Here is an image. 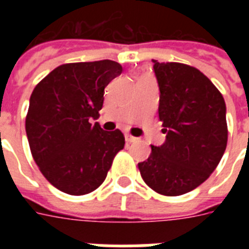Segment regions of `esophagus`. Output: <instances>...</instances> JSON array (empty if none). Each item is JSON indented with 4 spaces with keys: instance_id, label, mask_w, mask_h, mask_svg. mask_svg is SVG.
<instances>
[{
    "instance_id": "esophagus-1",
    "label": "esophagus",
    "mask_w": 249,
    "mask_h": 249,
    "mask_svg": "<svg viewBox=\"0 0 249 249\" xmlns=\"http://www.w3.org/2000/svg\"><path fill=\"white\" fill-rule=\"evenodd\" d=\"M125 140H126V142H130V143H132V142H137L138 138L130 136V134H125Z\"/></svg>"
}]
</instances>
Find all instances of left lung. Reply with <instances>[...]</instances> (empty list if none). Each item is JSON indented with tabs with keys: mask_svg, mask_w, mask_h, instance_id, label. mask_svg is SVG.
<instances>
[{
	"mask_svg": "<svg viewBox=\"0 0 249 249\" xmlns=\"http://www.w3.org/2000/svg\"><path fill=\"white\" fill-rule=\"evenodd\" d=\"M152 62L166 138L159 147L151 146L138 169L154 191L178 196L201 185L220 163L228 144L226 105L220 90L197 68Z\"/></svg>",
	"mask_w": 249,
	"mask_h": 249,
	"instance_id": "1",
	"label": "left lung"
}]
</instances>
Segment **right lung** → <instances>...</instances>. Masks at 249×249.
<instances>
[{
    "label": "right lung",
    "instance_id": "obj_1",
    "mask_svg": "<svg viewBox=\"0 0 249 249\" xmlns=\"http://www.w3.org/2000/svg\"><path fill=\"white\" fill-rule=\"evenodd\" d=\"M123 72L113 60L62 64L33 89L25 117L29 147L44 177L60 191L85 195L103 183L124 134L97 120L105 88Z\"/></svg>",
    "mask_w": 249,
    "mask_h": 249
}]
</instances>
